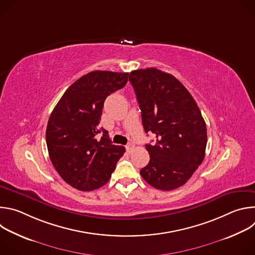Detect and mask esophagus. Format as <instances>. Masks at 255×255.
Segmentation results:
<instances>
[{
    "mask_svg": "<svg viewBox=\"0 0 255 255\" xmlns=\"http://www.w3.org/2000/svg\"><path fill=\"white\" fill-rule=\"evenodd\" d=\"M134 147H135V145H134L133 143H130V144H128L127 146H126V149H127L128 152H132V150L134 149Z\"/></svg>",
    "mask_w": 255,
    "mask_h": 255,
    "instance_id": "obj_1",
    "label": "esophagus"
}]
</instances>
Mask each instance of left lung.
<instances>
[{
	"mask_svg": "<svg viewBox=\"0 0 255 255\" xmlns=\"http://www.w3.org/2000/svg\"><path fill=\"white\" fill-rule=\"evenodd\" d=\"M145 133L156 136L146 144L148 164L143 179L161 191L185 185L205 158L207 127L189 91L173 76L155 67L130 72Z\"/></svg>",
	"mask_w": 255,
	"mask_h": 255,
	"instance_id": "left-lung-1",
	"label": "left lung"
}]
</instances>
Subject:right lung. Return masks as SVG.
<instances>
[{"label":"right lung","mask_w":255,"mask_h":255,"mask_svg":"<svg viewBox=\"0 0 255 255\" xmlns=\"http://www.w3.org/2000/svg\"><path fill=\"white\" fill-rule=\"evenodd\" d=\"M128 76L91 71L72 84L53 109L46 128L47 149L54 168L72 188L90 192L103 187L125 152L99 124L106 98L122 89Z\"/></svg>","instance_id":"obj_1"}]
</instances>
